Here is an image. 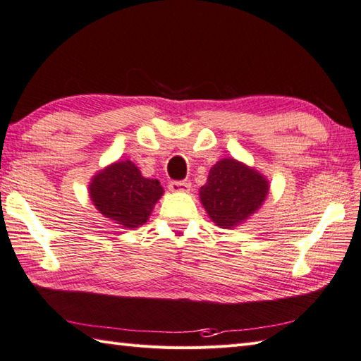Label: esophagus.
Returning a JSON list of instances; mask_svg holds the SVG:
<instances>
[{
  "label": "esophagus",
  "mask_w": 361,
  "mask_h": 361,
  "mask_svg": "<svg viewBox=\"0 0 361 361\" xmlns=\"http://www.w3.org/2000/svg\"><path fill=\"white\" fill-rule=\"evenodd\" d=\"M169 188L173 192H185V191H190L191 183L188 180H171L169 183Z\"/></svg>",
  "instance_id": "esophagus-1"
}]
</instances>
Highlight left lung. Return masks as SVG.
I'll list each match as a JSON object with an SVG mask.
<instances>
[{
	"mask_svg": "<svg viewBox=\"0 0 361 361\" xmlns=\"http://www.w3.org/2000/svg\"><path fill=\"white\" fill-rule=\"evenodd\" d=\"M268 195V182L257 171L234 159L219 161L200 187V202L222 228L242 224L257 211Z\"/></svg>",
	"mask_w": 361,
	"mask_h": 361,
	"instance_id": "1",
	"label": "left lung"
}]
</instances>
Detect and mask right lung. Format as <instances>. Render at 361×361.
Masks as SVG:
<instances>
[{
  "label": "right lung",
  "mask_w": 361,
  "mask_h": 361,
  "mask_svg": "<svg viewBox=\"0 0 361 361\" xmlns=\"http://www.w3.org/2000/svg\"><path fill=\"white\" fill-rule=\"evenodd\" d=\"M162 192L159 180L144 178L130 161L107 166L90 183L94 207L101 214L126 228H136L147 222Z\"/></svg>",
  "instance_id": "add662e5"
}]
</instances>
